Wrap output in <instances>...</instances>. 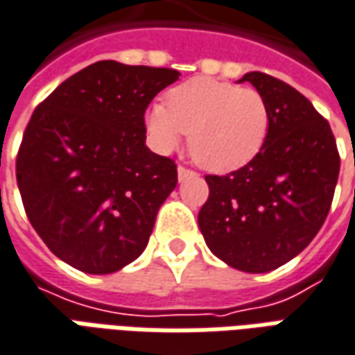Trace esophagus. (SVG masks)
Segmentation results:
<instances>
[{"label": "esophagus", "instance_id": "esophagus-1", "mask_svg": "<svg viewBox=\"0 0 355 355\" xmlns=\"http://www.w3.org/2000/svg\"><path fill=\"white\" fill-rule=\"evenodd\" d=\"M178 180L182 182V180H186L188 177H192V175H196L194 171H190V169H186V167H178Z\"/></svg>", "mask_w": 355, "mask_h": 355}]
</instances>
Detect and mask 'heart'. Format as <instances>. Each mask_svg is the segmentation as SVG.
Returning <instances> with one entry per match:
<instances>
[{
	"instance_id": "1",
	"label": "heart",
	"mask_w": 355,
	"mask_h": 355,
	"mask_svg": "<svg viewBox=\"0 0 355 355\" xmlns=\"http://www.w3.org/2000/svg\"><path fill=\"white\" fill-rule=\"evenodd\" d=\"M271 113L255 88L194 78L178 84L165 103L146 111V130L161 153L177 150L190 132V153L213 173L240 169L261 152L269 135Z\"/></svg>"
}]
</instances>
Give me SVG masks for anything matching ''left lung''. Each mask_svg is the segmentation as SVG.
<instances>
[{
  "label": "left lung",
  "mask_w": 355,
  "mask_h": 355,
  "mask_svg": "<svg viewBox=\"0 0 355 355\" xmlns=\"http://www.w3.org/2000/svg\"><path fill=\"white\" fill-rule=\"evenodd\" d=\"M238 83H250L265 98L269 135L242 169L205 177L209 198L198 225L220 261L267 272L296 257L323 227L340 157L331 126L306 96L257 71Z\"/></svg>",
  "instance_id": "8db88e82"
}]
</instances>
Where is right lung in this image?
Instances as JSON below:
<instances>
[{"label":"right lung","instance_id":"obj_1","mask_svg":"<svg viewBox=\"0 0 355 355\" xmlns=\"http://www.w3.org/2000/svg\"><path fill=\"white\" fill-rule=\"evenodd\" d=\"M178 76L175 69L98 61L32 113L17 184L34 230L74 269L109 275L148 246L177 186V165L146 146L144 113Z\"/></svg>","mask_w":355,"mask_h":355}]
</instances>
